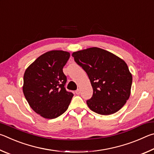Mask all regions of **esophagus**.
<instances>
[{"mask_svg":"<svg viewBox=\"0 0 154 154\" xmlns=\"http://www.w3.org/2000/svg\"><path fill=\"white\" fill-rule=\"evenodd\" d=\"M75 94H77V95H79L80 94V90L79 89H77L76 91H75Z\"/></svg>","mask_w":154,"mask_h":154,"instance_id":"esophagus-1","label":"esophagus"}]
</instances>
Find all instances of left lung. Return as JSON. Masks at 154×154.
<instances>
[{
    "label": "left lung",
    "instance_id": "8db88e82",
    "mask_svg": "<svg viewBox=\"0 0 154 154\" xmlns=\"http://www.w3.org/2000/svg\"><path fill=\"white\" fill-rule=\"evenodd\" d=\"M75 61L86 72L93 88L87 105L96 113H116L128 100L132 76L128 65L118 56L105 49L90 48L73 52Z\"/></svg>",
    "mask_w": 154,
    "mask_h": 154
}]
</instances>
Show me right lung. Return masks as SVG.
<instances>
[{
	"label": "right lung",
	"instance_id": "obj_1",
	"mask_svg": "<svg viewBox=\"0 0 154 154\" xmlns=\"http://www.w3.org/2000/svg\"><path fill=\"white\" fill-rule=\"evenodd\" d=\"M70 53L52 50L36 58L24 75L23 92L32 110L46 119H54L67 110L73 94L64 88L62 69Z\"/></svg>",
	"mask_w": 154,
	"mask_h": 154
}]
</instances>
